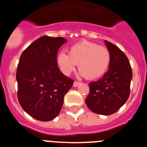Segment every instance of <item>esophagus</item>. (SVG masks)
Here are the masks:
<instances>
[{
    "mask_svg": "<svg viewBox=\"0 0 147 147\" xmlns=\"http://www.w3.org/2000/svg\"><path fill=\"white\" fill-rule=\"evenodd\" d=\"M80 82H79L75 81L74 82V87H77L78 85H80Z\"/></svg>",
    "mask_w": 147,
    "mask_h": 147,
    "instance_id": "1",
    "label": "esophagus"
}]
</instances>
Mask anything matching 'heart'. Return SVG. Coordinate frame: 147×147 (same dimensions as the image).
I'll list each match as a JSON object with an SVG mask.
<instances>
[{
	"label": "heart",
	"instance_id": "1",
	"mask_svg": "<svg viewBox=\"0 0 147 147\" xmlns=\"http://www.w3.org/2000/svg\"><path fill=\"white\" fill-rule=\"evenodd\" d=\"M111 55L107 48L94 42L82 41L72 45L69 54L61 51L57 57L58 66L65 75H70L76 68L88 80H96L108 69Z\"/></svg>",
	"mask_w": 147,
	"mask_h": 147
}]
</instances>
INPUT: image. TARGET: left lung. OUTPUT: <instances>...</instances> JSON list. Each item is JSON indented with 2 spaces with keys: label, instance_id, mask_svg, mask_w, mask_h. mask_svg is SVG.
<instances>
[{
  "label": "left lung",
  "instance_id": "8db88e82",
  "mask_svg": "<svg viewBox=\"0 0 147 147\" xmlns=\"http://www.w3.org/2000/svg\"><path fill=\"white\" fill-rule=\"evenodd\" d=\"M105 43L111 55L109 69L100 80L90 83L85 103L92 112L108 115L118 111L129 98L132 72L125 54L110 42L105 40Z\"/></svg>",
  "mask_w": 147,
  "mask_h": 147
}]
</instances>
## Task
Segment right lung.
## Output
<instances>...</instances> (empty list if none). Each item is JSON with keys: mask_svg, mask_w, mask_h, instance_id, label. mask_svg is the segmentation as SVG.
Wrapping results in <instances>:
<instances>
[{"mask_svg": "<svg viewBox=\"0 0 147 147\" xmlns=\"http://www.w3.org/2000/svg\"><path fill=\"white\" fill-rule=\"evenodd\" d=\"M63 37L42 36L28 45L20 57L16 74L18 98L22 108L34 119L49 121L62 109L64 96L74 80L57 66L58 49Z\"/></svg>", "mask_w": 147, "mask_h": 147, "instance_id": "1", "label": "right lung"}]
</instances>
